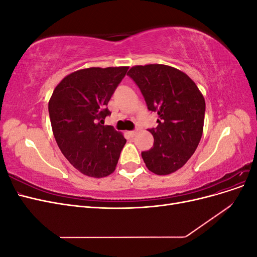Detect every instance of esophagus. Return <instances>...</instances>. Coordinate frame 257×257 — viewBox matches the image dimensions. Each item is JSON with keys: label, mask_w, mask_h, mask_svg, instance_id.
I'll use <instances>...</instances> for the list:
<instances>
[{"label": "esophagus", "mask_w": 257, "mask_h": 257, "mask_svg": "<svg viewBox=\"0 0 257 257\" xmlns=\"http://www.w3.org/2000/svg\"><path fill=\"white\" fill-rule=\"evenodd\" d=\"M136 133H137V131H131V132H128L130 136H132V137H134L136 135Z\"/></svg>", "instance_id": "obj_1"}]
</instances>
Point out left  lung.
I'll return each mask as SVG.
<instances>
[{"label":"left lung","instance_id":"1","mask_svg":"<svg viewBox=\"0 0 257 257\" xmlns=\"http://www.w3.org/2000/svg\"><path fill=\"white\" fill-rule=\"evenodd\" d=\"M127 75L141 89L159 125L149 130L154 144L142 152L147 168L157 175L180 169L195 152L204 131V95L185 73L164 64L131 67Z\"/></svg>","mask_w":257,"mask_h":257}]
</instances>
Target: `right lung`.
Returning a JSON list of instances; mask_svg holds the SVG:
<instances>
[{
	"label": "right lung",
	"mask_w": 257,
	"mask_h": 257,
	"mask_svg": "<svg viewBox=\"0 0 257 257\" xmlns=\"http://www.w3.org/2000/svg\"><path fill=\"white\" fill-rule=\"evenodd\" d=\"M128 66L89 67L60 81L48 103L53 136L68 162L85 176L112 174L126 143L121 132L102 125L106 108Z\"/></svg>",
	"instance_id": "right-lung-1"
}]
</instances>
